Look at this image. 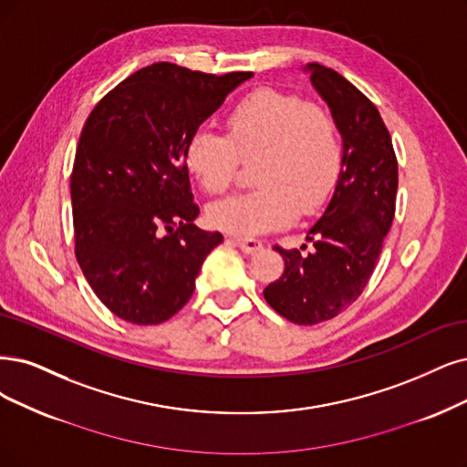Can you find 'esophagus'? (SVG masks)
<instances>
[{"label":"esophagus","mask_w":467,"mask_h":467,"mask_svg":"<svg viewBox=\"0 0 467 467\" xmlns=\"http://www.w3.org/2000/svg\"><path fill=\"white\" fill-rule=\"evenodd\" d=\"M231 240L240 250L246 252V254H255V252H260L264 248L262 240L252 238V236H233Z\"/></svg>","instance_id":"esophagus-1"}]
</instances>
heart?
<instances>
[{
    "label": "heart",
    "mask_w": 467,
    "mask_h": 467,
    "mask_svg": "<svg viewBox=\"0 0 467 467\" xmlns=\"http://www.w3.org/2000/svg\"><path fill=\"white\" fill-rule=\"evenodd\" d=\"M227 134L198 127L184 142V163L205 192L224 194L243 160L257 161L250 192L210 205L221 231L257 234L316 215L329 202L342 171V144L333 115L317 103L273 88L240 98L224 119Z\"/></svg>",
    "instance_id": "1"
}]
</instances>
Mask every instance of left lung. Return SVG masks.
<instances>
[{"instance_id":"8db88e82","label":"left lung","mask_w":467,"mask_h":467,"mask_svg":"<svg viewBox=\"0 0 467 467\" xmlns=\"http://www.w3.org/2000/svg\"><path fill=\"white\" fill-rule=\"evenodd\" d=\"M342 134V171L331 203L300 250L273 246L285 260L281 279L265 286L267 304L296 325L337 317L368 286L390 231L399 161L375 103L329 67L307 65Z\"/></svg>"}]
</instances>
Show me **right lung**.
I'll return each mask as SVG.
<instances>
[{
	"label": "right lung",
	"mask_w": 467,
	"mask_h": 467,
	"mask_svg": "<svg viewBox=\"0 0 467 467\" xmlns=\"http://www.w3.org/2000/svg\"><path fill=\"white\" fill-rule=\"evenodd\" d=\"M254 73L140 68L82 127L71 175L75 255L109 312L134 325L175 316L221 233L200 231L184 163L188 134Z\"/></svg>",
	"instance_id": "obj_1"
}]
</instances>
